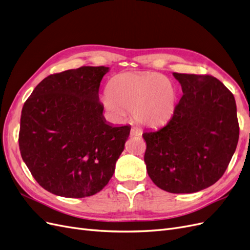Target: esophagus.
<instances>
[{"label":"esophagus","instance_id":"1","mask_svg":"<svg viewBox=\"0 0 250 250\" xmlns=\"http://www.w3.org/2000/svg\"><path fill=\"white\" fill-rule=\"evenodd\" d=\"M142 134V131L141 129H139V128L137 127H132L131 130H130V135L131 137H139V135Z\"/></svg>","mask_w":250,"mask_h":250}]
</instances>
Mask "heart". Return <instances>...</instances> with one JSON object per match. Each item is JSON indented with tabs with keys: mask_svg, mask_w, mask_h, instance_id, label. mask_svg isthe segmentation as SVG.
Wrapping results in <instances>:
<instances>
[{
	"mask_svg": "<svg viewBox=\"0 0 250 250\" xmlns=\"http://www.w3.org/2000/svg\"><path fill=\"white\" fill-rule=\"evenodd\" d=\"M177 89L164 75L155 72H127L111 78L101 97L104 107L116 119L127 111L147 127H158L173 117L177 106Z\"/></svg>",
	"mask_w": 250,
	"mask_h": 250,
	"instance_id": "1",
	"label": "heart"
}]
</instances>
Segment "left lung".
Masks as SVG:
<instances>
[{
    "label": "left lung",
    "mask_w": 250,
    "mask_h": 250,
    "mask_svg": "<svg viewBox=\"0 0 250 250\" xmlns=\"http://www.w3.org/2000/svg\"><path fill=\"white\" fill-rule=\"evenodd\" d=\"M184 96L169 122L143 138L148 175L164 191L199 192L221 178L239 140L233 95L209 75L173 73Z\"/></svg>",
    "instance_id": "left-lung-1"
}]
</instances>
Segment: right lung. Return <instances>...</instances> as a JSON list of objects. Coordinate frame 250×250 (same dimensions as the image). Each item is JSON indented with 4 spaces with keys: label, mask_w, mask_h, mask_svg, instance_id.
<instances>
[{
    "label": "right lung",
    "mask_w": 250,
    "mask_h": 250,
    "mask_svg": "<svg viewBox=\"0 0 250 250\" xmlns=\"http://www.w3.org/2000/svg\"><path fill=\"white\" fill-rule=\"evenodd\" d=\"M106 66L53 74L34 88L21 109L22 161L44 190L66 198L100 192L115 172L130 126L103 116L99 86Z\"/></svg>",
    "instance_id": "add662e5"
}]
</instances>
